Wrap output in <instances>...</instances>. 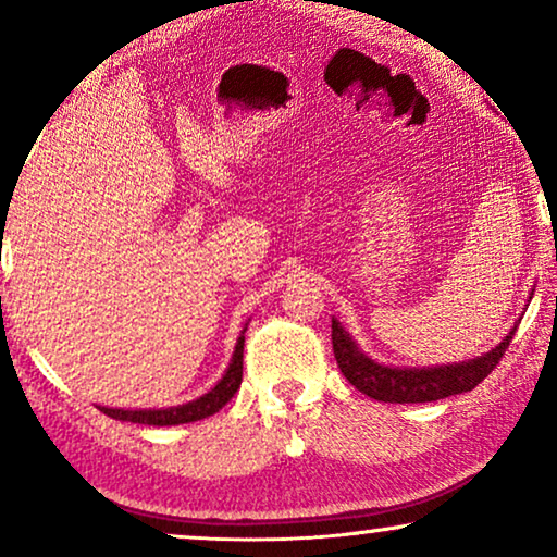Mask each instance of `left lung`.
Returning a JSON list of instances; mask_svg holds the SVG:
<instances>
[{"mask_svg": "<svg viewBox=\"0 0 557 557\" xmlns=\"http://www.w3.org/2000/svg\"><path fill=\"white\" fill-rule=\"evenodd\" d=\"M515 330L517 326L509 330L507 337L492 352L474 357L469 362L441 364V368H387V364L370 360L368 355L360 352V347L355 345L337 319H332V347L342 375L368 398L380 403H431L474 391L497 368L515 337Z\"/></svg>", "mask_w": 557, "mask_h": 557, "instance_id": "obj_1", "label": "left lung"}]
</instances>
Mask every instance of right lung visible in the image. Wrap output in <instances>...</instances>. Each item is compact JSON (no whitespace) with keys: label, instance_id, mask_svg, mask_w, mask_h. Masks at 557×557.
Masks as SVG:
<instances>
[{"label":"right lung","instance_id":"obj_1","mask_svg":"<svg viewBox=\"0 0 557 557\" xmlns=\"http://www.w3.org/2000/svg\"><path fill=\"white\" fill-rule=\"evenodd\" d=\"M246 332V330H243ZM238 337V345H235L233 360L227 364L225 375L218 380V385L200 395L197 400H189L185 406H174V408H159V410H121V408H103L106 416L116 418V421H128V423H144V425H180V423H193V421H202L212 413H218L220 408L225 406L227 400L238 393L240 380H243V342L246 337Z\"/></svg>","mask_w":557,"mask_h":557}]
</instances>
